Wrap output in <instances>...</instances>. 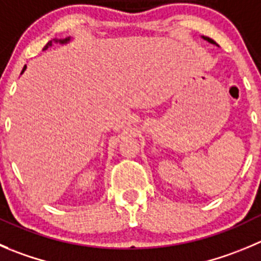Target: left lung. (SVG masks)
<instances>
[{
	"instance_id": "left-lung-1",
	"label": "left lung",
	"mask_w": 261,
	"mask_h": 261,
	"mask_svg": "<svg viewBox=\"0 0 261 261\" xmlns=\"http://www.w3.org/2000/svg\"><path fill=\"white\" fill-rule=\"evenodd\" d=\"M202 38L205 39V41H207V42H209V43H212V44H215V46H218V44L215 43V41H213V39H212V38H209V37H205V36H202Z\"/></svg>"
}]
</instances>
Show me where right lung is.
I'll return each instance as SVG.
<instances>
[{
    "mask_svg": "<svg viewBox=\"0 0 261 261\" xmlns=\"http://www.w3.org/2000/svg\"><path fill=\"white\" fill-rule=\"evenodd\" d=\"M70 37H68V38H65V39H58V38H55V39H52V41H49L48 43L46 44V46L43 47V51H46V49H48V47H51L52 46V42H55V43H60V44H65V43H68V42H70ZM25 69H27V65L24 66L23 68V70H21V74L24 73V71H25Z\"/></svg>",
    "mask_w": 261,
    "mask_h": 261,
    "instance_id": "obj_1",
    "label": "right lung"
}]
</instances>
